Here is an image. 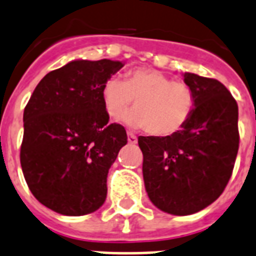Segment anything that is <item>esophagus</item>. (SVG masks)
<instances>
[{"mask_svg":"<svg viewBox=\"0 0 256 256\" xmlns=\"http://www.w3.org/2000/svg\"><path fill=\"white\" fill-rule=\"evenodd\" d=\"M128 140L130 144H135V143L138 142V139H136V136L132 132H128Z\"/></svg>","mask_w":256,"mask_h":256,"instance_id":"obj_1","label":"esophagus"}]
</instances>
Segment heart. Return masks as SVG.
Returning a JSON list of instances; mask_svg holds the SVG:
<instances>
[{
  "mask_svg": "<svg viewBox=\"0 0 256 256\" xmlns=\"http://www.w3.org/2000/svg\"><path fill=\"white\" fill-rule=\"evenodd\" d=\"M101 94L112 120H121L134 100L135 110L126 121L135 128H146L148 134L158 138L182 132L196 108V97L189 85L152 68L128 70L124 81L109 78L104 82Z\"/></svg>",
  "mask_w": 256,
  "mask_h": 256,
  "instance_id": "heart-1",
  "label": "heart"
}]
</instances>
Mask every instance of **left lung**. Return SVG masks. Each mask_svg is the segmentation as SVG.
<instances>
[{
  "instance_id": "1",
  "label": "left lung",
  "mask_w": 256,
  "mask_h": 256,
  "mask_svg": "<svg viewBox=\"0 0 256 256\" xmlns=\"http://www.w3.org/2000/svg\"><path fill=\"white\" fill-rule=\"evenodd\" d=\"M184 82L196 97L186 128L168 138H138L150 200L175 216L197 213L221 196L240 147L238 105L225 85L189 72Z\"/></svg>"
}]
</instances>
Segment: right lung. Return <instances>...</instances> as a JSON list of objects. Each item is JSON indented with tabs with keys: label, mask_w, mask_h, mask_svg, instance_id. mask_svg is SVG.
<instances>
[{
	"label": "right lung",
	"mask_w": 256,
	"mask_h": 256,
	"mask_svg": "<svg viewBox=\"0 0 256 256\" xmlns=\"http://www.w3.org/2000/svg\"><path fill=\"white\" fill-rule=\"evenodd\" d=\"M124 67L113 60H74L36 85L24 112L20 166L31 193L64 216H84L106 198V178L128 143L108 124L104 82Z\"/></svg>",
	"instance_id": "add662e5"
}]
</instances>
